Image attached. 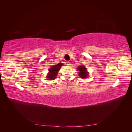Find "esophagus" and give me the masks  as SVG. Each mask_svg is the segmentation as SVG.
Instances as JSON below:
<instances>
[{"label": "esophagus", "mask_w": 132, "mask_h": 132, "mask_svg": "<svg viewBox=\"0 0 132 132\" xmlns=\"http://www.w3.org/2000/svg\"><path fill=\"white\" fill-rule=\"evenodd\" d=\"M66 63H67V65H70V62L69 61H68Z\"/></svg>", "instance_id": "obj_1"}]
</instances>
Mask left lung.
Instances as JSON below:
<instances>
[{"label":"left lung","instance_id":"left-lung-1","mask_svg":"<svg viewBox=\"0 0 132 132\" xmlns=\"http://www.w3.org/2000/svg\"><path fill=\"white\" fill-rule=\"evenodd\" d=\"M77 70L79 71V75L81 78L84 79L87 78V76L89 75V73L87 71V69L85 66L80 65L78 66Z\"/></svg>","mask_w":132,"mask_h":132}]
</instances>
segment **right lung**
Listing matches in <instances>:
<instances>
[{
    "instance_id": "1",
    "label": "right lung",
    "mask_w": 132,
    "mask_h": 132,
    "mask_svg": "<svg viewBox=\"0 0 132 132\" xmlns=\"http://www.w3.org/2000/svg\"><path fill=\"white\" fill-rule=\"evenodd\" d=\"M63 63H58L57 64L53 65L50 69H48L49 73L47 74V78L48 80H53L56 78L58 71L63 65Z\"/></svg>"
}]
</instances>
